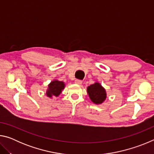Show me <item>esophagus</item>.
I'll list each match as a JSON object with an SVG mask.
<instances>
[{
    "label": "esophagus",
    "mask_w": 154,
    "mask_h": 154,
    "mask_svg": "<svg viewBox=\"0 0 154 154\" xmlns=\"http://www.w3.org/2000/svg\"><path fill=\"white\" fill-rule=\"evenodd\" d=\"M75 83H77V84H78V85H81L82 83V81L79 80V79H76L75 81Z\"/></svg>",
    "instance_id": "obj_1"
}]
</instances>
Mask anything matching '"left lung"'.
<instances>
[{"label":"left lung","instance_id":"1","mask_svg":"<svg viewBox=\"0 0 154 154\" xmlns=\"http://www.w3.org/2000/svg\"><path fill=\"white\" fill-rule=\"evenodd\" d=\"M87 92L92 102L96 105H100L106 98V92L100 83L96 82L87 88Z\"/></svg>","mask_w":154,"mask_h":154}]
</instances>
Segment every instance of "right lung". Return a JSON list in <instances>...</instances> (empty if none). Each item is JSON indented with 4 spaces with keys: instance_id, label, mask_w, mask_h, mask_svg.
Returning <instances> with one entry per match:
<instances>
[{
    "instance_id": "obj_1",
    "label": "right lung",
    "mask_w": 154,
    "mask_h": 154,
    "mask_svg": "<svg viewBox=\"0 0 154 154\" xmlns=\"http://www.w3.org/2000/svg\"><path fill=\"white\" fill-rule=\"evenodd\" d=\"M65 84L63 82L58 80H54L48 85V88L47 90L46 94L49 98H52L53 96H58L63 89H64Z\"/></svg>"
}]
</instances>
